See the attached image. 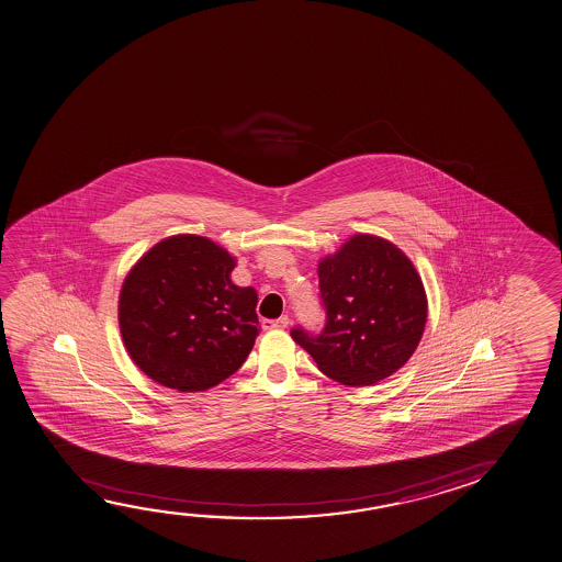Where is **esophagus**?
<instances>
[{"label":"esophagus","mask_w":562,"mask_h":562,"mask_svg":"<svg viewBox=\"0 0 562 562\" xmlns=\"http://www.w3.org/2000/svg\"><path fill=\"white\" fill-rule=\"evenodd\" d=\"M288 325H290L288 315H282L280 319L262 321V327H265V330H277V328H285Z\"/></svg>","instance_id":"esophagus-1"}]
</instances>
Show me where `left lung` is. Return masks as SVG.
I'll return each mask as SVG.
<instances>
[{"instance_id": "8db88e82", "label": "left lung", "mask_w": 562, "mask_h": 562, "mask_svg": "<svg viewBox=\"0 0 562 562\" xmlns=\"http://www.w3.org/2000/svg\"><path fill=\"white\" fill-rule=\"evenodd\" d=\"M317 272L327 323L319 335L292 328V338L321 372L362 387L403 368L428 317L423 280L405 252L375 235H355Z\"/></svg>"}]
</instances>
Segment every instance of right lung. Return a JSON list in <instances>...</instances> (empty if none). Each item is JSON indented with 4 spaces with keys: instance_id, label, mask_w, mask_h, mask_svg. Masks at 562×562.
<instances>
[{
    "instance_id": "right-lung-1",
    "label": "right lung",
    "mask_w": 562,
    "mask_h": 562,
    "mask_svg": "<svg viewBox=\"0 0 562 562\" xmlns=\"http://www.w3.org/2000/svg\"><path fill=\"white\" fill-rule=\"evenodd\" d=\"M235 259L200 235L157 243L124 278L119 325L147 378L181 393L234 375L259 335L255 288L232 282Z\"/></svg>"
}]
</instances>
